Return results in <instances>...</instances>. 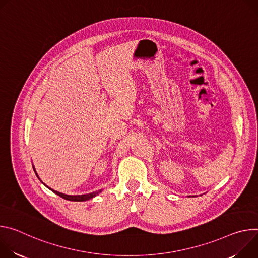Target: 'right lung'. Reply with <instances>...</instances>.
I'll return each instance as SVG.
<instances>
[{
  "instance_id": "obj_1",
  "label": "right lung",
  "mask_w": 258,
  "mask_h": 258,
  "mask_svg": "<svg viewBox=\"0 0 258 258\" xmlns=\"http://www.w3.org/2000/svg\"><path fill=\"white\" fill-rule=\"evenodd\" d=\"M34 170H35V167H34ZM35 172H36V170H35ZM36 175L38 176V174H37V172H36ZM38 178H39V176H38ZM40 179V178H39ZM45 184V183H44ZM46 185V184H45ZM47 186V185H46ZM48 187V186H47ZM49 189H51L50 187H48ZM53 192H55L56 195H58L59 197H61V198H63V199H66V200H69V201H75V202H83V201H88V200H90V199H92V198H94L95 196H97L99 192H101V190L102 189H100V190H97V191H94V192H91V194H86V195H77V196H71V195H66V194H62V192H59V191H56V190H54V189H51Z\"/></svg>"
}]
</instances>
